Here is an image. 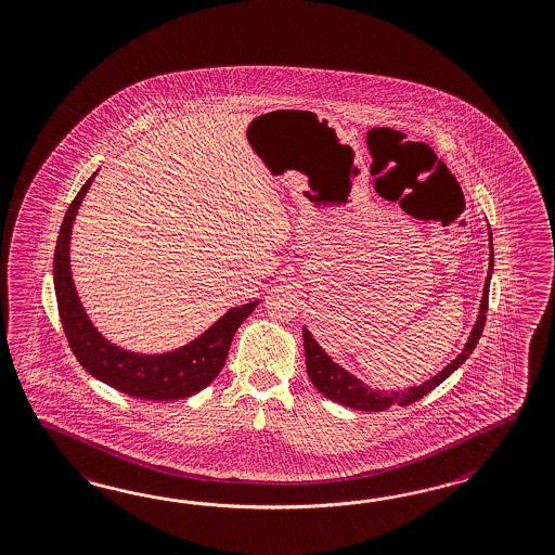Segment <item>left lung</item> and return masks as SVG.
<instances>
[{
	"label": "left lung",
	"mask_w": 555,
	"mask_h": 555,
	"mask_svg": "<svg viewBox=\"0 0 555 555\" xmlns=\"http://www.w3.org/2000/svg\"><path fill=\"white\" fill-rule=\"evenodd\" d=\"M490 230V225H488ZM490 268H488V278L483 284V294L479 301V313H477L476 323L472 327V334L465 341L462 353L450 361L439 374L426 379L422 386H412L403 391H384V389H374V387L363 384L360 377L349 374L348 370H344L339 363H335L325 349L315 341V337L311 335L310 330L304 325V349H306V367L310 375L311 384L318 387V391H322L327 400L337 401L351 410H360V412H384L391 405H410L413 401L422 400L431 389L446 382L462 363H464L469 353L476 349L477 341L483 332L486 325V311H488V297H490V280L493 273V240L490 232Z\"/></svg>",
	"instance_id": "left-lung-1"
}]
</instances>
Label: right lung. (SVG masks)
Here are the masks:
<instances>
[{"label": "right lung", "mask_w": 555, "mask_h": 555, "mask_svg": "<svg viewBox=\"0 0 555 555\" xmlns=\"http://www.w3.org/2000/svg\"><path fill=\"white\" fill-rule=\"evenodd\" d=\"M100 169L91 173L65 211L53 256V285L57 310L69 348L88 374L140 400L171 401L190 398L209 386L223 367L233 335L261 299L225 311L218 322L190 344L164 353H140L109 341L91 323L72 275L69 242L79 206Z\"/></svg>", "instance_id": "right-lung-1"}]
</instances>
